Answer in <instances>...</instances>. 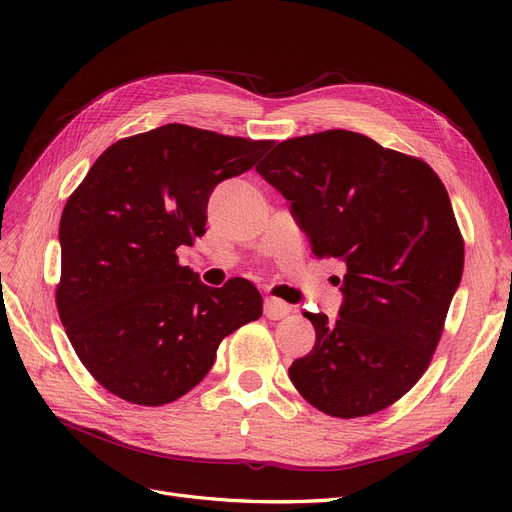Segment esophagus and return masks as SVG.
Returning <instances> with one entry per match:
<instances>
[{"mask_svg":"<svg viewBox=\"0 0 512 512\" xmlns=\"http://www.w3.org/2000/svg\"><path fill=\"white\" fill-rule=\"evenodd\" d=\"M290 305L284 303L282 299H275V297H267L265 299V316L271 320H280L284 316L290 314Z\"/></svg>","mask_w":512,"mask_h":512,"instance_id":"esophagus-1","label":"esophagus"}]
</instances>
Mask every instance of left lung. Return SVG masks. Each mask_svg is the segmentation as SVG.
Segmentation results:
<instances>
[{"label": "left lung", "instance_id": "8db88e82", "mask_svg": "<svg viewBox=\"0 0 512 512\" xmlns=\"http://www.w3.org/2000/svg\"><path fill=\"white\" fill-rule=\"evenodd\" d=\"M256 170L288 200L312 254L346 265L339 318L305 312L316 344L290 365L292 384L337 418L389 408L427 369L463 273L440 177L348 130L288 138Z\"/></svg>", "mask_w": 512, "mask_h": 512}]
</instances>
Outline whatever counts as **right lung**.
Returning a JSON list of instances; mask_svg holds the SVG:
<instances>
[{
    "instance_id": "add662e5",
    "label": "right lung",
    "mask_w": 512,
    "mask_h": 512,
    "mask_svg": "<svg viewBox=\"0 0 512 512\" xmlns=\"http://www.w3.org/2000/svg\"><path fill=\"white\" fill-rule=\"evenodd\" d=\"M271 145L168 123L108 147L68 198L57 312L106 391L170 404L207 376L226 335L262 316L252 282L205 286L179 265L177 247L205 235L215 185Z\"/></svg>"
}]
</instances>
